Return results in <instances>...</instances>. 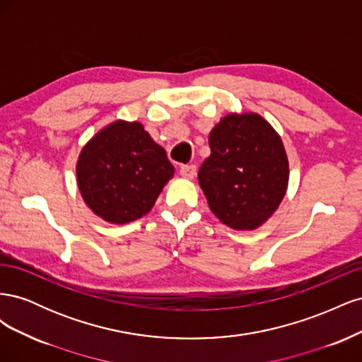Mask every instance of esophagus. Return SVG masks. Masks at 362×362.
<instances>
[{"label":"esophagus","instance_id":"esophagus-1","mask_svg":"<svg viewBox=\"0 0 362 362\" xmlns=\"http://www.w3.org/2000/svg\"><path fill=\"white\" fill-rule=\"evenodd\" d=\"M180 173H181V177L185 180H193L196 175V166L194 164H185V166H181Z\"/></svg>","mask_w":362,"mask_h":362}]
</instances>
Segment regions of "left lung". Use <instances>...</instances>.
Segmentation results:
<instances>
[{
  "instance_id": "1",
  "label": "left lung",
  "mask_w": 362,
  "mask_h": 362,
  "mask_svg": "<svg viewBox=\"0 0 362 362\" xmlns=\"http://www.w3.org/2000/svg\"><path fill=\"white\" fill-rule=\"evenodd\" d=\"M211 154L198 180L210 210L233 229L250 231L278 210L288 185L286 148L258 113H229L208 137Z\"/></svg>"
}]
</instances>
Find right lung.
<instances>
[{
    "instance_id": "1",
    "label": "right lung",
    "mask_w": 362,
    "mask_h": 362,
    "mask_svg": "<svg viewBox=\"0 0 362 362\" xmlns=\"http://www.w3.org/2000/svg\"><path fill=\"white\" fill-rule=\"evenodd\" d=\"M173 172L166 151L144 125L127 120L98 131L76 161V182L86 205L116 225L148 214Z\"/></svg>"
}]
</instances>
